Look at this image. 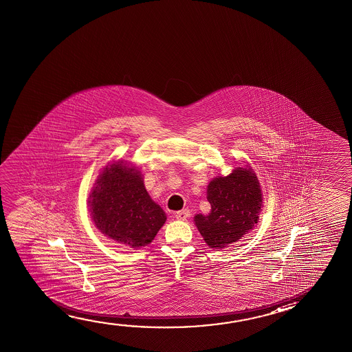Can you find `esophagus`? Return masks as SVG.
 I'll list each match as a JSON object with an SVG mask.
<instances>
[{"label":"esophagus","mask_w":352,"mask_h":352,"mask_svg":"<svg viewBox=\"0 0 352 352\" xmlns=\"http://www.w3.org/2000/svg\"><path fill=\"white\" fill-rule=\"evenodd\" d=\"M190 217V212L188 209H183V210H179L175 213V218L178 220H186Z\"/></svg>","instance_id":"34e87169"}]
</instances>
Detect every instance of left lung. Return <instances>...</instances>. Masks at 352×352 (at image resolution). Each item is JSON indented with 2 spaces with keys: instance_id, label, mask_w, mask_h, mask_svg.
<instances>
[{
  "instance_id": "left-lung-1",
  "label": "left lung",
  "mask_w": 352,
  "mask_h": 352,
  "mask_svg": "<svg viewBox=\"0 0 352 352\" xmlns=\"http://www.w3.org/2000/svg\"><path fill=\"white\" fill-rule=\"evenodd\" d=\"M208 214H197L195 224L210 248H224L240 240L258 224L263 196L250 168L234 169L228 177L212 180L207 189Z\"/></svg>"
}]
</instances>
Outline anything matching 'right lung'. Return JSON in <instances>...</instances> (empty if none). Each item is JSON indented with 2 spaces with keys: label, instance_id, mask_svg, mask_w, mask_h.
Returning <instances> with one entry per match:
<instances>
[{
  "label": "right lung",
  "instance_id": "obj_1",
  "mask_svg": "<svg viewBox=\"0 0 352 352\" xmlns=\"http://www.w3.org/2000/svg\"><path fill=\"white\" fill-rule=\"evenodd\" d=\"M89 207L102 234L132 248L148 245L167 219L148 196L140 173L120 162L107 166L99 175Z\"/></svg>",
  "mask_w": 352,
  "mask_h": 352
}]
</instances>
